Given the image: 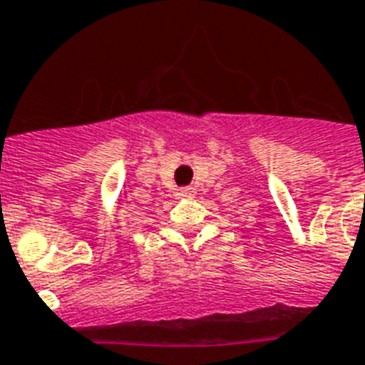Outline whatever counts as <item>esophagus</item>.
Here are the masks:
<instances>
[{
    "instance_id": "obj_1",
    "label": "esophagus",
    "mask_w": 365,
    "mask_h": 365,
    "mask_svg": "<svg viewBox=\"0 0 365 365\" xmlns=\"http://www.w3.org/2000/svg\"><path fill=\"white\" fill-rule=\"evenodd\" d=\"M195 190L194 188H182L180 190V195H185V197H194Z\"/></svg>"
}]
</instances>
